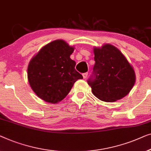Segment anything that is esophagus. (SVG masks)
I'll use <instances>...</instances> for the list:
<instances>
[{"label":"esophagus","instance_id":"1","mask_svg":"<svg viewBox=\"0 0 151 151\" xmlns=\"http://www.w3.org/2000/svg\"><path fill=\"white\" fill-rule=\"evenodd\" d=\"M83 78H86L87 77H88V73H85L83 74Z\"/></svg>","mask_w":151,"mask_h":151}]
</instances>
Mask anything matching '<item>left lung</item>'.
<instances>
[{
  "label": "left lung",
  "instance_id": "1",
  "mask_svg": "<svg viewBox=\"0 0 151 151\" xmlns=\"http://www.w3.org/2000/svg\"><path fill=\"white\" fill-rule=\"evenodd\" d=\"M95 64L88 81L95 96L115 102L127 96L135 83V74L126 57L117 48L106 44L94 48Z\"/></svg>",
  "mask_w": 151,
  "mask_h": 151
}]
</instances>
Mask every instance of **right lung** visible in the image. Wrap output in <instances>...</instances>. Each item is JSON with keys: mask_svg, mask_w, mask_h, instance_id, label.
I'll use <instances>...</instances> for the list:
<instances>
[{"mask_svg": "<svg viewBox=\"0 0 151 151\" xmlns=\"http://www.w3.org/2000/svg\"><path fill=\"white\" fill-rule=\"evenodd\" d=\"M74 49L62 40H55L42 47L29 62V83L44 101L55 104L62 101L76 81L83 78L70 57Z\"/></svg>", "mask_w": 151, "mask_h": 151, "instance_id": "add662e5", "label": "right lung"}]
</instances>
